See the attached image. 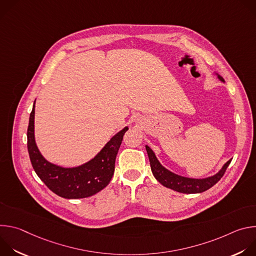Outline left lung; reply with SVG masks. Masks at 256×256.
<instances>
[{"mask_svg": "<svg viewBox=\"0 0 256 256\" xmlns=\"http://www.w3.org/2000/svg\"><path fill=\"white\" fill-rule=\"evenodd\" d=\"M216 75L218 76V79L224 82V79L216 72ZM146 150H147L149 160H150V165H151V170L154 175V177L160 182V184L170 190H173L175 192H181V194H200L212 186H214L216 182L220 180L223 175L225 174L226 169L228 168L229 164L231 163V160H229L227 163L224 164L222 169L216 173L212 176L206 177V178H190V177H184V176H180L178 174H175L168 169H166L157 159L155 153L153 150L149 147V146L146 144Z\"/></svg>", "mask_w": 256, "mask_h": 256, "instance_id": "1", "label": "left lung"}]
</instances>
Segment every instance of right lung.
Listing matches in <instances>:
<instances>
[{"mask_svg":"<svg viewBox=\"0 0 256 256\" xmlns=\"http://www.w3.org/2000/svg\"><path fill=\"white\" fill-rule=\"evenodd\" d=\"M34 114L35 101L29 118L27 148L33 169L44 184L58 196L68 200L89 198L106 188L114 176L116 158L128 128L114 134L90 161L66 168L48 162L40 152L34 136Z\"/></svg>","mask_w":256,"mask_h":256,"instance_id":"obj_1","label":"right lung"}]
</instances>
